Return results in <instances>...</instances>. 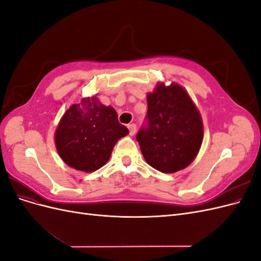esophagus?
<instances>
[{
  "mask_svg": "<svg viewBox=\"0 0 261 261\" xmlns=\"http://www.w3.org/2000/svg\"><path fill=\"white\" fill-rule=\"evenodd\" d=\"M127 127H128V129H129V134H130V135H132V136L135 135L136 129H137L136 124H134V123H133V124H128Z\"/></svg>",
  "mask_w": 261,
  "mask_h": 261,
  "instance_id": "1",
  "label": "esophagus"
}]
</instances>
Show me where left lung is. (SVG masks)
Instances as JSON below:
<instances>
[{
	"label": "left lung",
	"mask_w": 261,
	"mask_h": 261,
	"mask_svg": "<svg viewBox=\"0 0 261 261\" xmlns=\"http://www.w3.org/2000/svg\"><path fill=\"white\" fill-rule=\"evenodd\" d=\"M147 125L137 134L141 153L149 165L163 173H175L191 164L203 138L198 110L179 85L158 84L147 94Z\"/></svg>",
	"instance_id": "obj_1"
}]
</instances>
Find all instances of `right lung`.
<instances>
[{
	"mask_svg": "<svg viewBox=\"0 0 261 261\" xmlns=\"http://www.w3.org/2000/svg\"><path fill=\"white\" fill-rule=\"evenodd\" d=\"M128 133L112 107L88 97L69 107L62 116L55 130V146L68 167L93 172L103 167L117 140Z\"/></svg>",
	"mask_w": 261,
	"mask_h": 261,
	"instance_id": "obj_1",
	"label": "right lung"
}]
</instances>
